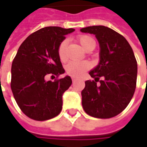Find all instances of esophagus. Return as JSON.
<instances>
[{"label":"esophagus","instance_id":"esophagus-1","mask_svg":"<svg viewBox=\"0 0 147 147\" xmlns=\"http://www.w3.org/2000/svg\"><path fill=\"white\" fill-rule=\"evenodd\" d=\"M71 80H72V82H74L75 80H76V77H72V78H71Z\"/></svg>","mask_w":147,"mask_h":147}]
</instances>
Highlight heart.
<instances>
[{"label": "heart", "instance_id": "1", "mask_svg": "<svg viewBox=\"0 0 147 147\" xmlns=\"http://www.w3.org/2000/svg\"><path fill=\"white\" fill-rule=\"evenodd\" d=\"M77 39L81 45L87 51H91L95 47V41L89 35H80L78 36ZM67 43V40H64L61 42L58 47V57L62 62H64L67 60L65 52ZM90 67L91 64L88 61H71L66 66V71L71 76L79 77L83 75L86 71L90 69Z\"/></svg>", "mask_w": 147, "mask_h": 147}]
</instances>
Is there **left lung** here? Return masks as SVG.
I'll return each mask as SVG.
<instances>
[{"label": "left lung", "mask_w": 147, "mask_h": 147, "mask_svg": "<svg viewBox=\"0 0 147 147\" xmlns=\"http://www.w3.org/2000/svg\"><path fill=\"white\" fill-rule=\"evenodd\" d=\"M80 30L94 34L100 45L98 65L89 72L94 80H86L81 93L83 109L96 118L116 117L136 90L137 61L132 49L124 37L109 27L92 26Z\"/></svg>", "instance_id": "8db88e82"}]
</instances>
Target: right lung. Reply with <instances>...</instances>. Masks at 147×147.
<instances>
[{"mask_svg":"<svg viewBox=\"0 0 147 147\" xmlns=\"http://www.w3.org/2000/svg\"><path fill=\"white\" fill-rule=\"evenodd\" d=\"M74 30L44 27L27 37L18 49L11 64V89L20 109L32 120H49L61 113L62 95L72 81L67 76L54 81H48L47 76L64 73L58 47Z\"/></svg>","mask_w":147,"mask_h":147,"instance_id":"1","label":"right lung"}]
</instances>
